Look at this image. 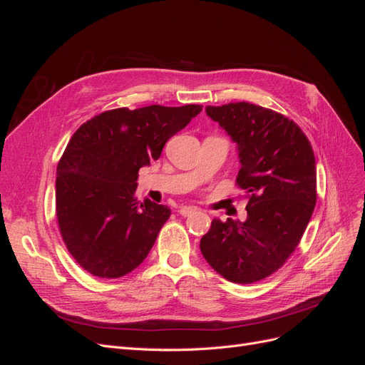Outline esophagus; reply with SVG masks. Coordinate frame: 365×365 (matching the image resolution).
I'll use <instances>...</instances> for the list:
<instances>
[{"instance_id":"1","label":"esophagus","mask_w":365,"mask_h":365,"mask_svg":"<svg viewBox=\"0 0 365 365\" xmlns=\"http://www.w3.org/2000/svg\"><path fill=\"white\" fill-rule=\"evenodd\" d=\"M196 207H193V205H184V207H180V210H178V213L181 215V216H190L192 213H195L196 212Z\"/></svg>"}]
</instances>
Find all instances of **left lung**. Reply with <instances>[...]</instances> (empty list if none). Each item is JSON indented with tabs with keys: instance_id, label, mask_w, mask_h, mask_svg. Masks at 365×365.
Listing matches in <instances>:
<instances>
[{
	"instance_id": "1",
	"label": "left lung",
	"mask_w": 365,
	"mask_h": 365,
	"mask_svg": "<svg viewBox=\"0 0 365 365\" xmlns=\"http://www.w3.org/2000/svg\"><path fill=\"white\" fill-rule=\"evenodd\" d=\"M236 143L237 185L247 190V220H212L201 252L224 279L248 284L277 271L297 248L317 202L311 143L292 120L248 102L207 106Z\"/></svg>"
}]
</instances>
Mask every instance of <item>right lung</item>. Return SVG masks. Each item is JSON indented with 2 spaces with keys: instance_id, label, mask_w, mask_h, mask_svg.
Segmentation results:
<instances>
[{
  "instance_id": "add662e5",
  "label": "right lung",
  "mask_w": 365,
  "mask_h": 365,
  "mask_svg": "<svg viewBox=\"0 0 365 365\" xmlns=\"http://www.w3.org/2000/svg\"><path fill=\"white\" fill-rule=\"evenodd\" d=\"M202 111L201 105L111 109L77 129L56 170V215L74 260L118 279L148 257L170 208L137 201L138 170Z\"/></svg>"
}]
</instances>
